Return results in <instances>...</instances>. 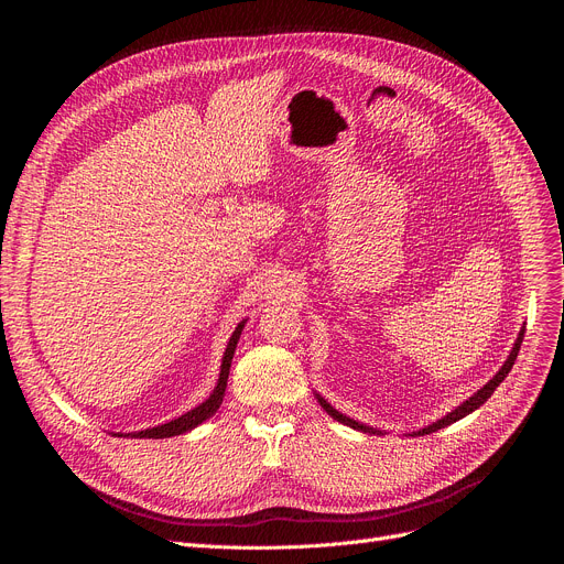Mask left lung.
Returning a JSON list of instances; mask_svg holds the SVG:
<instances>
[{
	"label": "left lung",
	"instance_id": "8db88e82",
	"mask_svg": "<svg viewBox=\"0 0 564 564\" xmlns=\"http://www.w3.org/2000/svg\"><path fill=\"white\" fill-rule=\"evenodd\" d=\"M523 332L525 329H521L519 332V338H517V343H514V347H512V351H510V357H508V361H506V366H502L496 375H494V379H489L485 387L473 395V398H468L462 406H457L455 411H451L448 416H443L441 421H436V423H432L430 427H425V430H421L419 432V436H423V434H432V432H436V430H441V427H446V425H453V423H457L459 419H464V416H468L470 411H476L480 404H485L489 398H491V393L498 389V383L508 377V372L512 370V366H514V361H517V354H519V349H521V343H523ZM317 400H319V404L324 406V411L329 413L332 419H336L338 423H343V425H349V427H354V430H361V432H368V434H381L379 430H372V427H368V425H361V423H357V421H351V419H347V416H343V413H338L329 402H324L319 395H317Z\"/></svg>",
	"mask_w": 564,
	"mask_h": 564
}]
</instances>
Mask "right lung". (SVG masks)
I'll use <instances>...</instances> for the list:
<instances>
[{"label":"right lung","mask_w":564,"mask_h":564,"mask_svg":"<svg viewBox=\"0 0 564 564\" xmlns=\"http://www.w3.org/2000/svg\"><path fill=\"white\" fill-rule=\"evenodd\" d=\"M242 327L245 322L237 324V329L232 332L230 340H228V347H226V354H224V361H221V375H219V381H217V389L213 391V395L207 398L203 404H198L196 409L187 411L185 416L175 419L166 425H158L153 430H143V432H132L128 436H134V438H166V436H175V434H183V432H189L194 430L196 425H200L203 421H207L213 416V413L219 409L221 400H224V393H226V381H228V372H230V361H232V354H235V347H237V340H240V334H242Z\"/></svg>","instance_id":"add662e5"}]
</instances>
